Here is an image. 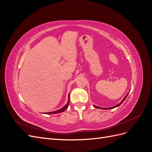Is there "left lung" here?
Returning a JSON list of instances; mask_svg holds the SVG:
<instances>
[{
    "mask_svg": "<svg viewBox=\"0 0 152 152\" xmlns=\"http://www.w3.org/2000/svg\"><path fill=\"white\" fill-rule=\"evenodd\" d=\"M128 94H129V93L126 94V96H125V97H124V98L122 99V102L119 103V104H117L116 106H115V107H110V108H101V107H98V106H96V105H93L94 106V107H95V108H100V109H103V110H109V109H112V108H116V107H118V106H120L123 102H124V101L126 99V97L127 96V95H128Z\"/></svg>",
    "mask_w": 152,
    "mask_h": 152,
    "instance_id": "obj_1",
    "label": "left lung"
}]
</instances>
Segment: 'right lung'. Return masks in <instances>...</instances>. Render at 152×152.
Instances as JSON below:
<instances>
[{
  "instance_id": "1",
  "label": "right lung",
  "mask_w": 152,
  "mask_h": 152,
  "mask_svg": "<svg viewBox=\"0 0 152 152\" xmlns=\"http://www.w3.org/2000/svg\"><path fill=\"white\" fill-rule=\"evenodd\" d=\"M69 101H70V95H68V103H66V104H65V106H64V107H63L62 108L59 109V110H56V111H54V112H47V113H45V114H56V113H61V112H64L65 110H66V108H67L68 107L69 103H70V102H69Z\"/></svg>"
}]
</instances>
